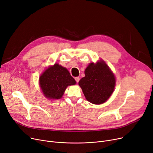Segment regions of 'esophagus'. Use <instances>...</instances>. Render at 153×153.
I'll return each instance as SVG.
<instances>
[{
	"instance_id": "1",
	"label": "esophagus",
	"mask_w": 153,
	"mask_h": 153,
	"mask_svg": "<svg viewBox=\"0 0 153 153\" xmlns=\"http://www.w3.org/2000/svg\"><path fill=\"white\" fill-rule=\"evenodd\" d=\"M75 80H76V81L77 82H78L79 81V77H75Z\"/></svg>"
}]
</instances>
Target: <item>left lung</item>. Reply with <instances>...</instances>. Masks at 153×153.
Instances as JSON below:
<instances>
[{"label":"left lung","mask_w":153,"mask_h":153,"mask_svg":"<svg viewBox=\"0 0 153 153\" xmlns=\"http://www.w3.org/2000/svg\"><path fill=\"white\" fill-rule=\"evenodd\" d=\"M85 77L79 82L85 99L93 104L105 102L113 93L115 77L103 60L91 62L85 70Z\"/></svg>","instance_id":"left-lung-1"}]
</instances>
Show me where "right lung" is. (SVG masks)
I'll use <instances>...</instances> for the list:
<instances>
[{
	"label": "right lung",
	"instance_id": "obj_1",
	"mask_svg": "<svg viewBox=\"0 0 153 153\" xmlns=\"http://www.w3.org/2000/svg\"><path fill=\"white\" fill-rule=\"evenodd\" d=\"M39 81L44 95L48 99H61L68 85L76 84L68 69L58 64L46 69Z\"/></svg>",
	"mask_w": 153,
	"mask_h": 153
}]
</instances>
